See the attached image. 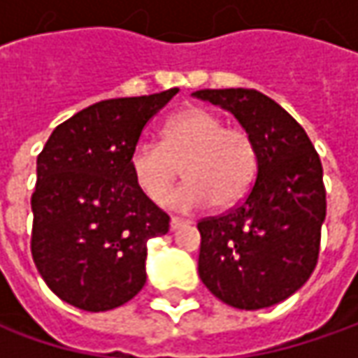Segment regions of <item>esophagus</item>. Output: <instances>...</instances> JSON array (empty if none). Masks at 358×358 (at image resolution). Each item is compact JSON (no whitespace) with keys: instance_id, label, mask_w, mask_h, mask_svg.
<instances>
[{"instance_id":"esophagus-1","label":"esophagus","mask_w":358,"mask_h":358,"mask_svg":"<svg viewBox=\"0 0 358 358\" xmlns=\"http://www.w3.org/2000/svg\"><path fill=\"white\" fill-rule=\"evenodd\" d=\"M169 225H171V229L175 231V229L185 227V225H189V221H187V219H181V217H171Z\"/></svg>"}]
</instances>
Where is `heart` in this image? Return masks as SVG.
I'll return each instance as SVG.
<instances>
[{"mask_svg":"<svg viewBox=\"0 0 358 358\" xmlns=\"http://www.w3.org/2000/svg\"><path fill=\"white\" fill-rule=\"evenodd\" d=\"M181 167L189 181L167 197L169 207L191 211L213 203L231 209L253 187L259 151L249 131L225 125L219 113L195 105L165 121L161 143L141 139L131 149L133 181L155 203L179 179Z\"/></svg>","mask_w":358,"mask_h":358,"instance_id":"b5f03b06","label":"heart"}]
</instances>
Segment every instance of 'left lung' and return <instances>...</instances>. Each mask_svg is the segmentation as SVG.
<instances>
[{"mask_svg": "<svg viewBox=\"0 0 358 358\" xmlns=\"http://www.w3.org/2000/svg\"><path fill=\"white\" fill-rule=\"evenodd\" d=\"M203 101L231 111L251 133L259 167L249 195L197 223L199 277L235 309L277 305L317 267L327 215L323 165L305 129L255 90H201Z\"/></svg>", "mask_w": 358, "mask_h": 358, "instance_id": "1", "label": "left lung"}]
</instances>
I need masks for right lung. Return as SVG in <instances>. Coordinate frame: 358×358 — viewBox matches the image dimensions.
<instances>
[{"instance_id":"add662e5","label":"right lung","mask_w":358,"mask_h":358,"mask_svg":"<svg viewBox=\"0 0 358 358\" xmlns=\"http://www.w3.org/2000/svg\"><path fill=\"white\" fill-rule=\"evenodd\" d=\"M177 91L90 105L37 155L31 257L49 289L77 309H115L143 289L147 241L169 231V215L137 189L129 155Z\"/></svg>"}]
</instances>
